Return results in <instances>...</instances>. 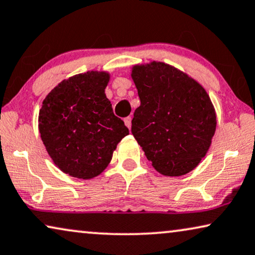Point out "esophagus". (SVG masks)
I'll list each match as a JSON object with an SVG mask.
<instances>
[{
	"mask_svg": "<svg viewBox=\"0 0 255 255\" xmlns=\"http://www.w3.org/2000/svg\"><path fill=\"white\" fill-rule=\"evenodd\" d=\"M131 121H132V119H131L130 116L127 117V119H124V123H125V125H127L128 128H131Z\"/></svg>",
	"mask_w": 255,
	"mask_h": 255,
	"instance_id": "obj_1",
	"label": "esophagus"
}]
</instances>
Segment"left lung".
<instances>
[{
  "label": "left lung",
  "instance_id": "left-lung-1",
  "mask_svg": "<svg viewBox=\"0 0 255 255\" xmlns=\"http://www.w3.org/2000/svg\"><path fill=\"white\" fill-rule=\"evenodd\" d=\"M131 77L140 99L131 131L146 157L164 176L193 170L216 130L207 92L186 73L162 62L134 65Z\"/></svg>",
  "mask_w": 255,
  "mask_h": 255
}]
</instances>
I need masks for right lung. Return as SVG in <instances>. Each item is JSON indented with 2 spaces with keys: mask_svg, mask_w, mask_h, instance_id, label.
<instances>
[{
  "mask_svg": "<svg viewBox=\"0 0 255 255\" xmlns=\"http://www.w3.org/2000/svg\"><path fill=\"white\" fill-rule=\"evenodd\" d=\"M109 73L87 71L63 80L47 95L39 131L54 163L68 175L91 179L105 170L128 128L113 113L105 90Z\"/></svg>",
  "mask_w": 255,
  "mask_h": 255,
  "instance_id": "add662e5",
  "label": "right lung"
}]
</instances>
